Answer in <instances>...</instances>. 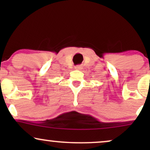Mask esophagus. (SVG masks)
<instances>
[{
	"label": "esophagus",
	"mask_w": 150,
	"mask_h": 150,
	"mask_svg": "<svg viewBox=\"0 0 150 150\" xmlns=\"http://www.w3.org/2000/svg\"><path fill=\"white\" fill-rule=\"evenodd\" d=\"M75 69L76 70H81L82 69V66L81 65H77V66L75 67Z\"/></svg>",
	"instance_id": "34e87169"
}]
</instances>
